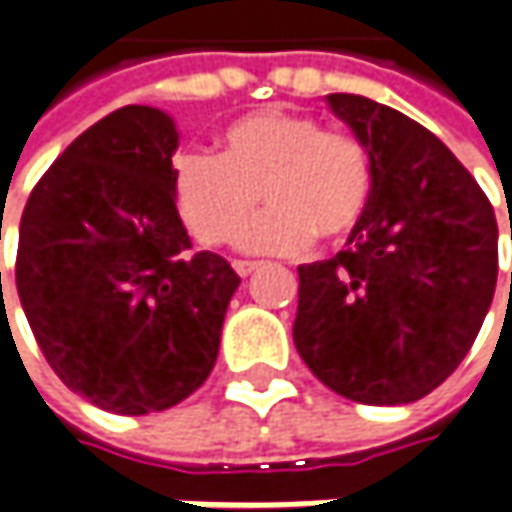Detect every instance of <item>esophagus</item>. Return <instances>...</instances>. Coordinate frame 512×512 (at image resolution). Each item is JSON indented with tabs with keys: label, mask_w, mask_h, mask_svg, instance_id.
Masks as SVG:
<instances>
[{
	"label": "esophagus",
	"mask_w": 512,
	"mask_h": 512,
	"mask_svg": "<svg viewBox=\"0 0 512 512\" xmlns=\"http://www.w3.org/2000/svg\"><path fill=\"white\" fill-rule=\"evenodd\" d=\"M256 267H259L256 262H242V259H239V262H233V270H236V273H239L242 279H245V276H250V273H253Z\"/></svg>",
	"instance_id": "esophagus-1"
}]
</instances>
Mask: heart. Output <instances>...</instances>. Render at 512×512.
<instances>
[{"instance_id": "b5f03b06", "label": "heart", "mask_w": 512, "mask_h": 512, "mask_svg": "<svg viewBox=\"0 0 512 512\" xmlns=\"http://www.w3.org/2000/svg\"><path fill=\"white\" fill-rule=\"evenodd\" d=\"M267 210L239 236L247 253L290 256L313 236L344 242L373 199V159L359 136L305 113L259 110L219 136V153L173 159V199L202 245L230 242L253 210Z\"/></svg>"}]
</instances>
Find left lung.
Segmentation results:
<instances>
[{"mask_svg": "<svg viewBox=\"0 0 512 512\" xmlns=\"http://www.w3.org/2000/svg\"><path fill=\"white\" fill-rule=\"evenodd\" d=\"M330 110L373 159V199L347 247L299 265L293 342L350 402L410 404L462 364L493 302L499 227L439 136L356 93Z\"/></svg>", "mask_w": 512, "mask_h": 512, "instance_id": "obj_1", "label": "left lung"}]
</instances>
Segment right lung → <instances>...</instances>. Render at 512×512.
<instances>
[{
    "mask_svg": "<svg viewBox=\"0 0 512 512\" xmlns=\"http://www.w3.org/2000/svg\"><path fill=\"white\" fill-rule=\"evenodd\" d=\"M176 148L165 110H113L36 182L19 225L16 290L39 350L73 393L122 416L205 384L242 282L222 256L190 250Z\"/></svg>",
    "mask_w": 512,
    "mask_h": 512,
    "instance_id": "add662e5",
    "label": "right lung"
}]
</instances>
